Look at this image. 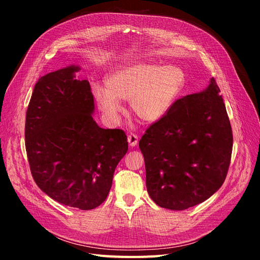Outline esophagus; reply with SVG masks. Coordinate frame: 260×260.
<instances>
[{
  "label": "esophagus",
  "instance_id": "obj_1",
  "mask_svg": "<svg viewBox=\"0 0 260 260\" xmlns=\"http://www.w3.org/2000/svg\"><path fill=\"white\" fill-rule=\"evenodd\" d=\"M127 141L132 148L136 147L138 144V136L135 135V134H131V135L127 136Z\"/></svg>",
  "mask_w": 260,
  "mask_h": 260
}]
</instances>
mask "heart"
Returning <instances> with one entry per match:
<instances>
[{
  "instance_id": "1",
  "label": "heart",
  "mask_w": 260,
  "mask_h": 260,
  "mask_svg": "<svg viewBox=\"0 0 260 260\" xmlns=\"http://www.w3.org/2000/svg\"><path fill=\"white\" fill-rule=\"evenodd\" d=\"M185 85V73L176 66L132 62L119 67L107 80V87H94L99 110L108 120L118 121L120 100H129L131 112L142 122L161 120Z\"/></svg>"
}]
</instances>
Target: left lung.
<instances>
[{
  "label": "left lung",
  "mask_w": 260,
  "mask_h": 260,
  "mask_svg": "<svg viewBox=\"0 0 260 260\" xmlns=\"http://www.w3.org/2000/svg\"><path fill=\"white\" fill-rule=\"evenodd\" d=\"M232 129L214 79L180 98L139 141L148 193L161 207L183 211L211 198L227 176Z\"/></svg>",
  "instance_id": "obj_1"
}]
</instances>
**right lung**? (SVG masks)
<instances>
[{
	"mask_svg": "<svg viewBox=\"0 0 260 260\" xmlns=\"http://www.w3.org/2000/svg\"><path fill=\"white\" fill-rule=\"evenodd\" d=\"M71 64L39 79L26 114V150L38 187L60 204L83 211L107 199L116 165L126 154L122 129H105L93 119L89 82Z\"/></svg>",
	"mask_w": 260,
	"mask_h": 260,
	"instance_id": "add662e5",
	"label": "right lung"
}]
</instances>
